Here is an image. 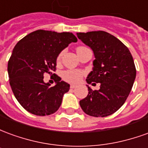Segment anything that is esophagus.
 <instances>
[{
	"label": "esophagus",
	"instance_id": "esophagus-1",
	"mask_svg": "<svg viewBox=\"0 0 148 148\" xmlns=\"http://www.w3.org/2000/svg\"><path fill=\"white\" fill-rule=\"evenodd\" d=\"M71 89H75V88H76V87H77V86H75V85H73V84H72V85H71Z\"/></svg>",
	"mask_w": 148,
	"mask_h": 148
}]
</instances>
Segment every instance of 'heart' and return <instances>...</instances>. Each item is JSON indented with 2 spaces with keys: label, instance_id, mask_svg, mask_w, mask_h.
Segmentation results:
<instances>
[{
  "label": "heart",
  "instance_id": "1",
  "mask_svg": "<svg viewBox=\"0 0 148 148\" xmlns=\"http://www.w3.org/2000/svg\"><path fill=\"white\" fill-rule=\"evenodd\" d=\"M83 47H77V50H79ZM62 54L58 55L57 60L59 61L60 58H61ZM85 72L83 71H81V70H76V69H69V70H66V71H62V77L63 78V80L66 81L68 82H71V83H77L79 81L82 79V77H83Z\"/></svg>",
  "mask_w": 148,
  "mask_h": 148
}]
</instances>
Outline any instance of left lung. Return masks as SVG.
Segmentation results:
<instances>
[{
    "mask_svg": "<svg viewBox=\"0 0 148 148\" xmlns=\"http://www.w3.org/2000/svg\"><path fill=\"white\" fill-rule=\"evenodd\" d=\"M77 36L95 56L87 83L101 84L98 90L88 86V95L79 101L81 108L92 116H109L124 105L132 88L136 75L133 58L121 40L106 32H78Z\"/></svg>",
    "mask_w": 148,
    "mask_h": 148,
    "instance_id": "left-lung-1",
    "label": "left lung"
}]
</instances>
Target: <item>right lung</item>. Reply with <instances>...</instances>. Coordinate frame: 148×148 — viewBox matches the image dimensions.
Wrapping results in <instances>:
<instances>
[{
    "instance_id": "obj_1",
    "label": "right lung",
    "mask_w": 148,
    "mask_h": 148,
    "mask_svg": "<svg viewBox=\"0 0 148 148\" xmlns=\"http://www.w3.org/2000/svg\"><path fill=\"white\" fill-rule=\"evenodd\" d=\"M77 39L71 32L37 30L15 46L8 62L9 84L15 97L27 112L36 116L51 115L61 106L70 85L54 73L59 53ZM55 76V87L43 82L45 74Z\"/></svg>"
}]
</instances>
